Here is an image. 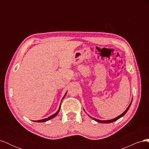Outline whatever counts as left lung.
Masks as SVG:
<instances>
[{"label": "left lung", "mask_w": 149, "mask_h": 149, "mask_svg": "<svg viewBox=\"0 0 149 149\" xmlns=\"http://www.w3.org/2000/svg\"><path fill=\"white\" fill-rule=\"evenodd\" d=\"M132 98L131 102H130V104L129 105V106L127 107V109H126L125 110V111L123 112V113H122L120 115H119V116H118V117H116V118H114V119H111V120H100V119H96V118H93V117L90 116L89 114H88V116L90 117V118H91L92 119H93V120H94L95 121L97 122V123H102V124H107V123H113V122L116 121L117 120H118L119 119H120V118H122V117L124 116L126 112H127L128 111L129 109L130 108V105H131V104H132ZM84 112H86V111H84ZM86 114H87V113H86Z\"/></svg>", "instance_id": "8db88e82"}]
</instances>
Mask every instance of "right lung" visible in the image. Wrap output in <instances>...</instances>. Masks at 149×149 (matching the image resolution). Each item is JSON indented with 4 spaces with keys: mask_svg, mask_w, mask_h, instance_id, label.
Listing matches in <instances>:
<instances>
[{
    "mask_svg": "<svg viewBox=\"0 0 149 149\" xmlns=\"http://www.w3.org/2000/svg\"><path fill=\"white\" fill-rule=\"evenodd\" d=\"M66 93H67V91H66V93L65 94L64 96L63 97L62 100H61V102H60V106H59V108H58V111L56 112V113L53 114V115H52V116H49L48 118H47L43 119H41V120H33V121H34V122H36V123H44V122L48 121V120H50V119H52L54 118H55V117H56V116H57V114H58V112H60V107H61V101H62V100H63V98L65 97V96H66Z\"/></svg>",
    "mask_w": 149,
    "mask_h": 149,
    "instance_id": "add662e5",
    "label": "right lung"
}]
</instances>
